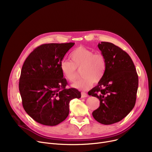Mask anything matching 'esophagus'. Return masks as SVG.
Wrapping results in <instances>:
<instances>
[{
  "mask_svg": "<svg viewBox=\"0 0 152 152\" xmlns=\"http://www.w3.org/2000/svg\"><path fill=\"white\" fill-rule=\"evenodd\" d=\"M87 97V94L85 92H81V97L82 98H85V97Z\"/></svg>",
  "mask_w": 152,
  "mask_h": 152,
  "instance_id": "1",
  "label": "esophagus"
}]
</instances>
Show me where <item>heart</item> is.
Segmentation results:
<instances>
[{
	"label": "heart",
	"mask_w": 152,
	"mask_h": 152,
	"mask_svg": "<svg viewBox=\"0 0 152 152\" xmlns=\"http://www.w3.org/2000/svg\"><path fill=\"white\" fill-rule=\"evenodd\" d=\"M71 61L62 60L60 67L63 76L69 82H74L77 76V69H81L83 78L72 86L81 91L89 89L93 83L102 80L107 67L105 56L101 53H94L92 50L80 46L70 54Z\"/></svg>",
	"instance_id": "1"
}]
</instances>
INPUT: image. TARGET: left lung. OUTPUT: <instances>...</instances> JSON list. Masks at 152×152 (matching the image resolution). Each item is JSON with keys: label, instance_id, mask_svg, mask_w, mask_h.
<instances>
[{"label": "left lung", "instance_id": "8db88e82", "mask_svg": "<svg viewBox=\"0 0 152 152\" xmlns=\"http://www.w3.org/2000/svg\"><path fill=\"white\" fill-rule=\"evenodd\" d=\"M98 47L105 57L106 70L88 94L100 100V107L92 112L94 119L109 125L122 120L134 107L139 79L131 58L121 48L107 42Z\"/></svg>", "mask_w": 152, "mask_h": 152}]
</instances>
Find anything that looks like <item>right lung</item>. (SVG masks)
Returning a JSON list of instances; mask_svg holds the SVG:
<instances>
[{"label":"right lung","mask_w":152,"mask_h":152,"mask_svg":"<svg viewBox=\"0 0 152 152\" xmlns=\"http://www.w3.org/2000/svg\"><path fill=\"white\" fill-rule=\"evenodd\" d=\"M75 43L45 44L32 52L22 66L19 91L23 107L36 122L56 126L67 118L69 105L73 99L81 98L68 84L60 69L64 56Z\"/></svg>","instance_id":"1"}]
</instances>
